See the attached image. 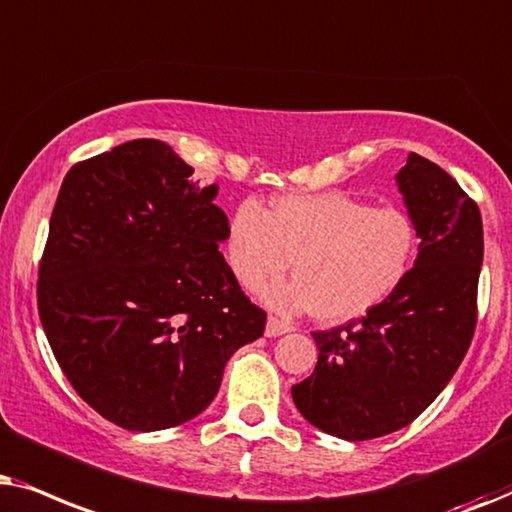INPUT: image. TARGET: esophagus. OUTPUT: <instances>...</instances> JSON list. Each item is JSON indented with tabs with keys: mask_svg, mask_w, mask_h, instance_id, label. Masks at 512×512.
Segmentation results:
<instances>
[{
	"mask_svg": "<svg viewBox=\"0 0 512 512\" xmlns=\"http://www.w3.org/2000/svg\"><path fill=\"white\" fill-rule=\"evenodd\" d=\"M290 330H292L290 323H285V320H278L274 316H269L267 327H264V335H267V337H281V335H285V332H290Z\"/></svg>",
	"mask_w": 512,
	"mask_h": 512,
	"instance_id": "obj_1",
	"label": "esophagus"
}]
</instances>
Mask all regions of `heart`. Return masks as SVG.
<instances>
[{"mask_svg":"<svg viewBox=\"0 0 512 512\" xmlns=\"http://www.w3.org/2000/svg\"><path fill=\"white\" fill-rule=\"evenodd\" d=\"M417 227L405 210L344 192L281 196L269 213L243 201L231 213L227 260L248 290L283 276L264 292L276 311H313L323 323H349L384 304L410 274Z\"/></svg>","mask_w":512,"mask_h":512,"instance_id":"1","label":"heart"}]
</instances>
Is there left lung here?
<instances>
[{
  "mask_svg": "<svg viewBox=\"0 0 512 512\" xmlns=\"http://www.w3.org/2000/svg\"><path fill=\"white\" fill-rule=\"evenodd\" d=\"M395 185L417 227L414 267L365 318L313 332L316 370L292 386L311 426L351 442L412 424L459 370L478 318L485 238L475 201L414 152Z\"/></svg>",
  "mask_w": 512,
  "mask_h": 512,
  "instance_id": "1",
  "label": "left lung"
}]
</instances>
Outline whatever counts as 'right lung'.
I'll use <instances>...</instances> for the list:
<instances>
[{
	"instance_id": "right-lung-1",
	"label": "right lung",
	"mask_w": 512,
	"mask_h": 512,
	"mask_svg": "<svg viewBox=\"0 0 512 512\" xmlns=\"http://www.w3.org/2000/svg\"><path fill=\"white\" fill-rule=\"evenodd\" d=\"M175 149L140 138L65 175L39 267L53 356L81 398L126 431L194 419L224 365L262 337L224 262L229 220Z\"/></svg>"
}]
</instances>
